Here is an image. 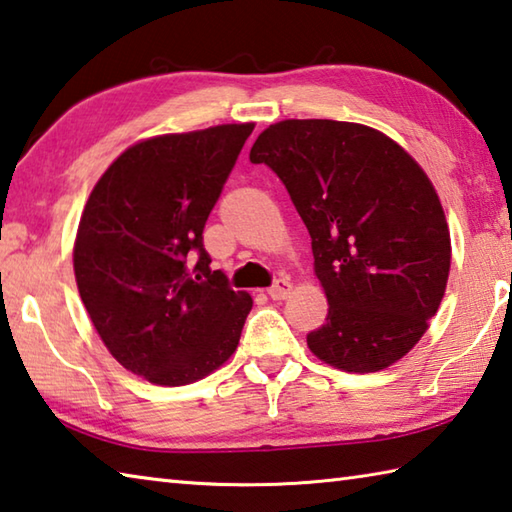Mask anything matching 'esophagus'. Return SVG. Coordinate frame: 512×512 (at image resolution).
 <instances>
[{
	"mask_svg": "<svg viewBox=\"0 0 512 512\" xmlns=\"http://www.w3.org/2000/svg\"><path fill=\"white\" fill-rule=\"evenodd\" d=\"M267 294H270V299H274V301L288 299L292 294V281L290 279H279L270 290H267Z\"/></svg>",
	"mask_w": 512,
	"mask_h": 512,
	"instance_id": "obj_1",
	"label": "esophagus"
}]
</instances>
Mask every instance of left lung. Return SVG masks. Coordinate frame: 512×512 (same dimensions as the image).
<instances>
[{
  "label": "left lung",
  "mask_w": 512,
  "mask_h": 512,
  "mask_svg": "<svg viewBox=\"0 0 512 512\" xmlns=\"http://www.w3.org/2000/svg\"><path fill=\"white\" fill-rule=\"evenodd\" d=\"M249 159L281 177L312 238L328 317L310 351L346 373L396 364L427 333L450 276L432 179L384 132L330 119L274 123Z\"/></svg>",
  "instance_id": "obj_1"
}]
</instances>
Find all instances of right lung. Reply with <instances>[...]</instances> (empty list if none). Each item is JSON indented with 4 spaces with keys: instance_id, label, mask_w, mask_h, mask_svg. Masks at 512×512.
I'll use <instances>...</instances> for the list:
<instances>
[{
    "instance_id": "right-lung-1",
    "label": "right lung",
    "mask_w": 512,
    "mask_h": 512,
    "mask_svg": "<svg viewBox=\"0 0 512 512\" xmlns=\"http://www.w3.org/2000/svg\"><path fill=\"white\" fill-rule=\"evenodd\" d=\"M254 123L159 134L123 150L89 193L74 242L80 299L110 355L159 387L236 353L254 301L211 270L202 231Z\"/></svg>"
}]
</instances>
